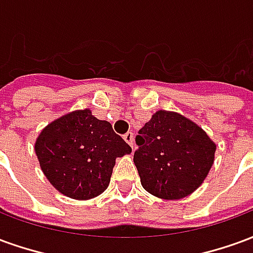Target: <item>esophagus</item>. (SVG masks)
I'll return each instance as SVG.
<instances>
[{
    "mask_svg": "<svg viewBox=\"0 0 253 253\" xmlns=\"http://www.w3.org/2000/svg\"><path fill=\"white\" fill-rule=\"evenodd\" d=\"M123 138H125V141H126L131 148H134V132L132 131H127L125 135H123Z\"/></svg>",
    "mask_w": 253,
    "mask_h": 253,
    "instance_id": "1",
    "label": "esophagus"
}]
</instances>
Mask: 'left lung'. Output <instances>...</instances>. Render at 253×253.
Masks as SVG:
<instances>
[{
	"label": "left lung",
	"instance_id": "left-lung-1",
	"mask_svg": "<svg viewBox=\"0 0 253 253\" xmlns=\"http://www.w3.org/2000/svg\"><path fill=\"white\" fill-rule=\"evenodd\" d=\"M134 164L141 184L152 195L180 199L206 179L215 143L180 114L157 111L138 131Z\"/></svg>",
	"mask_w": 253,
	"mask_h": 253
}]
</instances>
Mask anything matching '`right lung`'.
<instances>
[{
  "label": "right lung",
  "instance_id": "right-lung-1",
  "mask_svg": "<svg viewBox=\"0 0 253 253\" xmlns=\"http://www.w3.org/2000/svg\"><path fill=\"white\" fill-rule=\"evenodd\" d=\"M41 168L63 195L90 199L108 187L116 157L131 153L110 122L73 111L43 128L35 143Z\"/></svg>",
  "mask_w": 253,
  "mask_h": 253
}]
</instances>
